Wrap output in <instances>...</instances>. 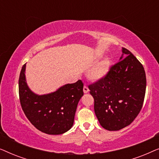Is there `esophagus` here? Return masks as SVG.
<instances>
[{
  "instance_id": "esophagus-1",
  "label": "esophagus",
  "mask_w": 159,
  "mask_h": 159,
  "mask_svg": "<svg viewBox=\"0 0 159 159\" xmlns=\"http://www.w3.org/2000/svg\"><path fill=\"white\" fill-rule=\"evenodd\" d=\"M83 91H84V93H88L89 92V88H88V86H87V85H84Z\"/></svg>"
}]
</instances>
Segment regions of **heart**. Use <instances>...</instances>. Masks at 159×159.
<instances>
[{
    "mask_svg": "<svg viewBox=\"0 0 159 159\" xmlns=\"http://www.w3.org/2000/svg\"><path fill=\"white\" fill-rule=\"evenodd\" d=\"M108 61H103L98 65V66L93 71V76L95 78H101L105 75L106 71L108 70Z\"/></svg>",
    "mask_w": 159,
    "mask_h": 159,
    "instance_id": "1",
    "label": "heart"
}]
</instances>
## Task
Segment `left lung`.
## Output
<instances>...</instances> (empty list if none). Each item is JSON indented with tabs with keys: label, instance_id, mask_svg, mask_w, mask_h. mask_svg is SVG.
Wrapping results in <instances>:
<instances>
[{
	"label": "left lung",
	"instance_id": "1",
	"mask_svg": "<svg viewBox=\"0 0 159 159\" xmlns=\"http://www.w3.org/2000/svg\"><path fill=\"white\" fill-rule=\"evenodd\" d=\"M122 53L120 61L104 77L88 86L100 125L109 131L129 125L140 113L145 98L144 68L127 48H122Z\"/></svg>",
	"mask_w": 159,
	"mask_h": 159
}]
</instances>
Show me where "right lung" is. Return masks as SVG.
Masks as SVG:
<instances>
[{
    "mask_svg": "<svg viewBox=\"0 0 159 159\" xmlns=\"http://www.w3.org/2000/svg\"><path fill=\"white\" fill-rule=\"evenodd\" d=\"M23 65L19 79V101L25 116L34 127L48 134H61L74 124L78 102L83 93L81 80L67 84L56 92L38 95L28 88Z\"/></svg>",
    "mask_w": 159,
    "mask_h": 159,
    "instance_id": "obj_1",
    "label": "right lung"
}]
</instances>
